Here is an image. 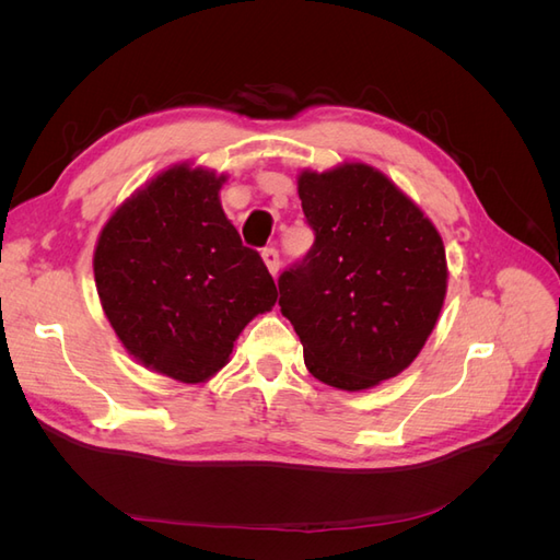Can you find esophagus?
I'll return each mask as SVG.
<instances>
[{
	"label": "esophagus",
	"instance_id": "obj_1",
	"mask_svg": "<svg viewBox=\"0 0 560 560\" xmlns=\"http://www.w3.org/2000/svg\"><path fill=\"white\" fill-rule=\"evenodd\" d=\"M261 259H264L266 268L270 270V276L278 278V273H280V254H278V249L276 247H266L261 252Z\"/></svg>",
	"mask_w": 560,
	"mask_h": 560
}]
</instances>
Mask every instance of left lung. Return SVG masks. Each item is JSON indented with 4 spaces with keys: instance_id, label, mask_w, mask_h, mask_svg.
Returning <instances> with one entry per match:
<instances>
[{
    "instance_id": "left-lung-1",
    "label": "left lung",
    "mask_w": 560,
    "mask_h": 560,
    "mask_svg": "<svg viewBox=\"0 0 560 560\" xmlns=\"http://www.w3.org/2000/svg\"><path fill=\"white\" fill-rule=\"evenodd\" d=\"M296 184L315 243L280 276V308L311 374L360 393L401 374L430 338L448 284L444 241L362 161L301 171Z\"/></svg>"
}]
</instances>
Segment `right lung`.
<instances>
[{
    "mask_svg": "<svg viewBox=\"0 0 560 560\" xmlns=\"http://www.w3.org/2000/svg\"><path fill=\"white\" fill-rule=\"evenodd\" d=\"M226 175L171 165L118 206L97 235L95 287L135 362L179 383H206L235 338L273 311L276 282L222 210Z\"/></svg>",
    "mask_w": 560,
    "mask_h": 560,
    "instance_id": "right-lung-1",
    "label": "right lung"
}]
</instances>
